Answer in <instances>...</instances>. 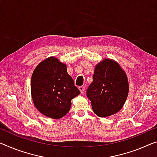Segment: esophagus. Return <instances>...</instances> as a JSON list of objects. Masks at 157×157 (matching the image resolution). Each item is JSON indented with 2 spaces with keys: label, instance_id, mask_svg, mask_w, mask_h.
<instances>
[{
  "label": "esophagus",
  "instance_id": "34e87169",
  "mask_svg": "<svg viewBox=\"0 0 157 157\" xmlns=\"http://www.w3.org/2000/svg\"><path fill=\"white\" fill-rule=\"evenodd\" d=\"M79 91H80L81 94L85 93V87H84L83 86H79Z\"/></svg>",
  "mask_w": 157,
  "mask_h": 157
}]
</instances>
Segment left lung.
I'll return each instance as SVG.
<instances>
[{"label": "left lung", "instance_id": "1", "mask_svg": "<svg viewBox=\"0 0 157 157\" xmlns=\"http://www.w3.org/2000/svg\"><path fill=\"white\" fill-rule=\"evenodd\" d=\"M128 91L127 75L115 60L104 59L96 65L86 96L94 112L99 117H107L123 108Z\"/></svg>", "mask_w": 157, "mask_h": 157}]
</instances>
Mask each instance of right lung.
I'll use <instances>...</instances> for the list:
<instances>
[{
  "instance_id": "1",
  "label": "right lung",
  "mask_w": 157,
  "mask_h": 157,
  "mask_svg": "<svg viewBox=\"0 0 157 157\" xmlns=\"http://www.w3.org/2000/svg\"><path fill=\"white\" fill-rule=\"evenodd\" d=\"M31 93L39 112L48 118L59 119L70 111L71 100L80 92L67 74L66 65L58 58L49 57L34 71Z\"/></svg>"
}]
</instances>
